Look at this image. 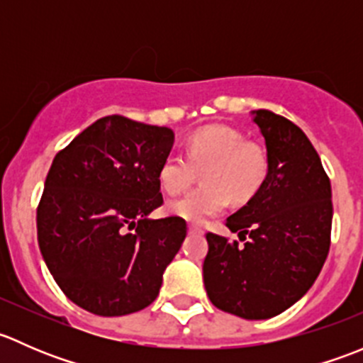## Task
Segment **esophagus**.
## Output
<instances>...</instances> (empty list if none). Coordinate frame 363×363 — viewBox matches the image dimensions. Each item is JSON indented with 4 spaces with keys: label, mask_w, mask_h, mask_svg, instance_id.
I'll return each mask as SVG.
<instances>
[{
    "label": "esophagus",
    "mask_w": 363,
    "mask_h": 363,
    "mask_svg": "<svg viewBox=\"0 0 363 363\" xmlns=\"http://www.w3.org/2000/svg\"><path fill=\"white\" fill-rule=\"evenodd\" d=\"M189 233H196V235H203V228L199 225H189Z\"/></svg>",
    "instance_id": "34e87169"
}]
</instances>
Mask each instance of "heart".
Returning <instances> with one entry per match:
<instances>
[{"label": "heart", "mask_w": 363, "mask_h": 363, "mask_svg": "<svg viewBox=\"0 0 363 363\" xmlns=\"http://www.w3.org/2000/svg\"><path fill=\"white\" fill-rule=\"evenodd\" d=\"M205 186L168 203L174 216L193 223L219 214L230 203L251 200L269 174V156L255 140L228 124H207L189 135L186 155L172 152L161 161L160 184L167 195H181L193 184L196 170Z\"/></svg>", "instance_id": "b5f03b06"}]
</instances>
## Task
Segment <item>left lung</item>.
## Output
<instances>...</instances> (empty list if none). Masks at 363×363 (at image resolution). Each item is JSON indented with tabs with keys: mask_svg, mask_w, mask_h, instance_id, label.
Returning <instances> with one entry per match:
<instances>
[{
	"mask_svg": "<svg viewBox=\"0 0 363 363\" xmlns=\"http://www.w3.org/2000/svg\"><path fill=\"white\" fill-rule=\"evenodd\" d=\"M269 174L255 196L226 219L245 240L207 233L203 283L218 309L244 320L281 314L307 294L330 250L332 188L316 149L286 117L255 112Z\"/></svg>",
	"mask_w": 363,
	"mask_h": 363,
	"instance_id": "1",
	"label": "left lung"
}]
</instances>
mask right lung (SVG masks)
Segmentation results:
<instances>
[{
  "instance_id": "add662e5",
  "label": "right lung",
  "mask_w": 363,
  "mask_h": 363,
  "mask_svg": "<svg viewBox=\"0 0 363 363\" xmlns=\"http://www.w3.org/2000/svg\"><path fill=\"white\" fill-rule=\"evenodd\" d=\"M174 133L107 116L54 158L36 208L43 259L63 294L98 316L145 309L186 239L179 216L147 219L163 203L158 172Z\"/></svg>"
}]
</instances>
